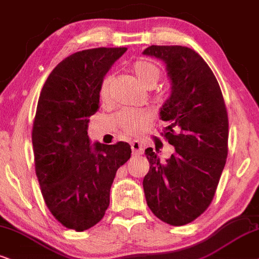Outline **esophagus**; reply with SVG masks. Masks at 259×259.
I'll use <instances>...</instances> for the list:
<instances>
[{
	"mask_svg": "<svg viewBox=\"0 0 259 259\" xmlns=\"http://www.w3.org/2000/svg\"><path fill=\"white\" fill-rule=\"evenodd\" d=\"M132 150L134 155H141V154L143 153V147L140 142L135 141V142L132 143Z\"/></svg>",
	"mask_w": 259,
	"mask_h": 259,
	"instance_id": "obj_1",
	"label": "esophagus"
}]
</instances>
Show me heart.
<instances>
[{
	"label": "heart",
	"instance_id": "1",
	"mask_svg": "<svg viewBox=\"0 0 259 259\" xmlns=\"http://www.w3.org/2000/svg\"><path fill=\"white\" fill-rule=\"evenodd\" d=\"M132 69L140 82L147 88L155 86L160 78V68L148 60L135 61L132 65ZM110 80V76H106L101 81L99 87V97L101 100H106L109 98ZM117 122L127 135H139L148 125L150 116L145 111L124 110L117 117Z\"/></svg>",
	"mask_w": 259,
	"mask_h": 259
}]
</instances>
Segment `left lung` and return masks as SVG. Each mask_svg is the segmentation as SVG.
<instances>
[{
    "instance_id": "left-lung-1",
    "label": "left lung",
    "mask_w": 259,
    "mask_h": 259,
    "mask_svg": "<svg viewBox=\"0 0 259 259\" xmlns=\"http://www.w3.org/2000/svg\"><path fill=\"white\" fill-rule=\"evenodd\" d=\"M142 54L166 65L171 96L160 118L175 147L166 161L153 148L146 149L150 165L143 178L146 201L160 220L183 226L204 212L217 191L228 152L227 110L217 77L192 49L152 45Z\"/></svg>"
}]
</instances>
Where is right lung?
<instances>
[{
	"label": "right lung",
	"instance_id": "1",
	"mask_svg": "<svg viewBox=\"0 0 259 259\" xmlns=\"http://www.w3.org/2000/svg\"><path fill=\"white\" fill-rule=\"evenodd\" d=\"M126 48L75 52L51 71L32 130L35 175L51 214L76 232L97 225L110 204L116 172L132 155L126 142L103 145L87 135L99 109V87Z\"/></svg>",
	"mask_w": 259,
	"mask_h": 259
}]
</instances>
